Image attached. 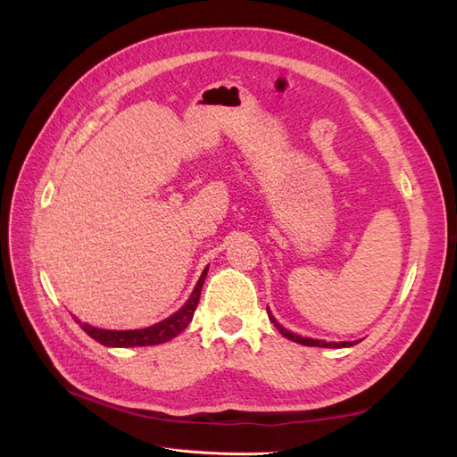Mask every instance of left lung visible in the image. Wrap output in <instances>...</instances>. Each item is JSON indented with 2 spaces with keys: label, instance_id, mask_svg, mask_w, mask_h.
I'll return each instance as SVG.
<instances>
[{
  "label": "left lung",
  "instance_id": "8db88e82",
  "mask_svg": "<svg viewBox=\"0 0 457 457\" xmlns=\"http://www.w3.org/2000/svg\"><path fill=\"white\" fill-rule=\"evenodd\" d=\"M269 318L272 320V324L276 326V329L280 331V334L284 336V337H287V339H292V341H295V343H301V345H307V347H329V349H337V347H351V345H354L353 341H343V343H328V341H318V339H309V337H301V336H295V334H292V331H287L286 328H282L278 322L274 320L272 318V314L269 312Z\"/></svg>",
  "mask_w": 457,
  "mask_h": 457
}]
</instances>
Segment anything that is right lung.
<instances>
[{
  "instance_id": "obj_1",
  "label": "right lung",
  "mask_w": 457,
  "mask_h": 457,
  "mask_svg": "<svg viewBox=\"0 0 457 457\" xmlns=\"http://www.w3.org/2000/svg\"><path fill=\"white\" fill-rule=\"evenodd\" d=\"M205 274H207V269L202 272L200 280L195 287V292H192L190 299L185 303L183 309H179L170 318H165V320H162L154 326H150V328L112 331V329L93 328L89 324L79 322L78 318H74V320L81 326V329H84L89 337H93L95 341H99L101 345H106V347H148V345L165 343V341L177 337L190 324L192 316H195V311L198 307L200 292H202V286H204V280H205Z\"/></svg>"
}]
</instances>
